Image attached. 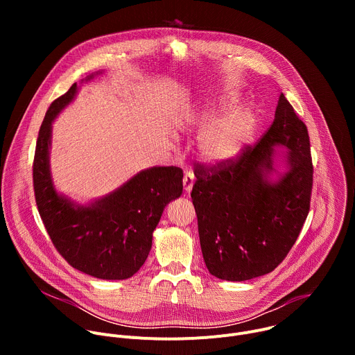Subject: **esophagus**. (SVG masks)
Masks as SVG:
<instances>
[{
	"mask_svg": "<svg viewBox=\"0 0 355 355\" xmlns=\"http://www.w3.org/2000/svg\"><path fill=\"white\" fill-rule=\"evenodd\" d=\"M193 182H195L193 173L187 171V173L184 174V178H182V184H184V189H185V192H191Z\"/></svg>",
	"mask_w": 355,
	"mask_h": 355,
	"instance_id": "34e87169",
	"label": "esophagus"
}]
</instances>
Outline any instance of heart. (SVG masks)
Wrapping results in <instances>:
<instances>
[{"label":"heart","instance_id":"heart-1","mask_svg":"<svg viewBox=\"0 0 355 355\" xmlns=\"http://www.w3.org/2000/svg\"><path fill=\"white\" fill-rule=\"evenodd\" d=\"M237 98L220 94L209 101L208 107L196 118L202 129L199 139L200 155L211 163H225L236 159L254 136L257 119L250 111L233 112Z\"/></svg>","mask_w":355,"mask_h":355}]
</instances>
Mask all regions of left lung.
<instances>
[{
	"mask_svg": "<svg viewBox=\"0 0 355 355\" xmlns=\"http://www.w3.org/2000/svg\"><path fill=\"white\" fill-rule=\"evenodd\" d=\"M274 145L290 148V171L268 183ZM191 198L209 272L247 281L274 271L288 256L311 209L313 164L308 128L284 94L275 118L256 144L229 162L196 163Z\"/></svg>",
	"mask_w": 355,
	"mask_h": 355,
	"instance_id": "8db88e82",
	"label": "left lung"
}]
</instances>
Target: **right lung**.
Segmentation results:
<instances>
[{
    "label": "right lung",
    "instance_id": "1",
    "mask_svg": "<svg viewBox=\"0 0 355 355\" xmlns=\"http://www.w3.org/2000/svg\"><path fill=\"white\" fill-rule=\"evenodd\" d=\"M76 89L73 84L53 101L39 130L32 167L37 211L50 240L73 268L99 279H126L144 264L164 208L182 193V170L170 166L140 171L91 207H74L60 196L49 170L50 133Z\"/></svg>",
    "mask_w": 355,
    "mask_h": 355
}]
</instances>
